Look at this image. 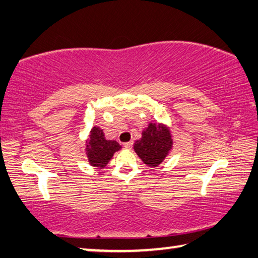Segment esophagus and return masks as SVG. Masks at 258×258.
I'll list each match as a JSON object with an SVG mask.
<instances>
[{"label": "esophagus", "instance_id": "1", "mask_svg": "<svg viewBox=\"0 0 258 258\" xmlns=\"http://www.w3.org/2000/svg\"><path fill=\"white\" fill-rule=\"evenodd\" d=\"M132 146H133V142L132 141L124 143V147L126 148V149H131V148H132Z\"/></svg>", "mask_w": 258, "mask_h": 258}]
</instances>
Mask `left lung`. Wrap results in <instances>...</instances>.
<instances>
[{
	"label": "left lung",
	"mask_w": 258,
	"mask_h": 258,
	"mask_svg": "<svg viewBox=\"0 0 258 258\" xmlns=\"http://www.w3.org/2000/svg\"><path fill=\"white\" fill-rule=\"evenodd\" d=\"M173 147L172 134L164 124L150 123L143 130L142 138L135 141L134 151L149 167H157Z\"/></svg>",
	"instance_id": "1"
}]
</instances>
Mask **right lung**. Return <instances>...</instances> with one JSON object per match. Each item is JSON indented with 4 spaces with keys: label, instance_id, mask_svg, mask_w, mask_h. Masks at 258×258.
<instances>
[{
    "label": "right lung",
    "instance_id": "right-lung-1",
    "mask_svg": "<svg viewBox=\"0 0 258 258\" xmlns=\"http://www.w3.org/2000/svg\"><path fill=\"white\" fill-rule=\"evenodd\" d=\"M85 152L91 166L98 168L106 167L113 154L120 149L119 143L115 140H107L103 131L94 126L91 130L89 139L86 140Z\"/></svg>",
    "mask_w": 258,
    "mask_h": 258
}]
</instances>
